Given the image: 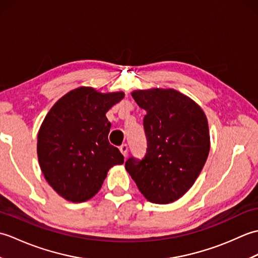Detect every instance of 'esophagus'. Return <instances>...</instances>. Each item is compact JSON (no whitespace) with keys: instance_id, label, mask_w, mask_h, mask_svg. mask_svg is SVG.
<instances>
[{"instance_id":"obj_1","label":"esophagus","mask_w":258,"mask_h":258,"mask_svg":"<svg viewBox=\"0 0 258 258\" xmlns=\"http://www.w3.org/2000/svg\"><path fill=\"white\" fill-rule=\"evenodd\" d=\"M119 151H120V153H122L123 154V156L126 158L127 157V153H128V146L126 145V144H123L122 146L119 147Z\"/></svg>"}]
</instances>
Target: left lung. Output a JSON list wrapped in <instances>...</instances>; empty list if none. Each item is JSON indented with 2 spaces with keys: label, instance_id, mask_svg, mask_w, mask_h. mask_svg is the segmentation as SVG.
Masks as SVG:
<instances>
[{
  "label": "left lung",
  "instance_id": "8db88e82",
  "mask_svg": "<svg viewBox=\"0 0 258 258\" xmlns=\"http://www.w3.org/2000/svg\"><path fill=\"white\" fill-rule=\"evenodd\" d=\"M144 108L147 150L143 160L131 157L125 168L147 201L169 204L180 199L201 174L210 153V130L199 104L173 89L136 90Z\"/></svg>",
  "mask_w": 258,
  "mask_h": 258
}]
</instances>
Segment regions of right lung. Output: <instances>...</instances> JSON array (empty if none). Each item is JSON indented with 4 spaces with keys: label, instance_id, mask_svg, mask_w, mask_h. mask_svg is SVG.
Here are the masks:
<instances>
[{
    "label": "right lung",
    "instance_id": "right-lung-1",
    "mask_svg": "<svg viewBox=\"0 0 258 258\" xmlns=\"http://www.w3.org/2000/svg\"><path fill=\"white\" fill-rule=\"evenodd\" d=\"M124 92L101 93L81 86L54 104L38 130L37 157L46 182L63 199L82 203L92 199L108 169L124 163L108 142L106 112Z\"/></svg>",
    "mask_w": 258,
    "mask_h": 258
}]
</instances>
